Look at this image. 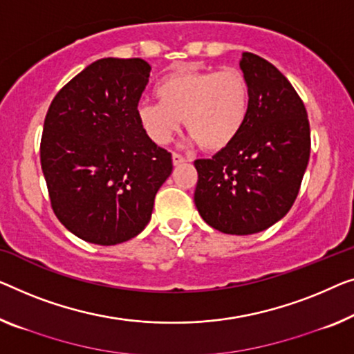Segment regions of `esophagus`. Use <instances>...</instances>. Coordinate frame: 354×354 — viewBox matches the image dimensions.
I'll list each match as a JSON object with an SVG mask.
<instances>
[{
  "mask_svg": "<svg viewBox=\"0 0 354 354\" xmlns=\"http://www.w3.org/2000/svg\"><path fill=\"white\" fill-rule=\"evenodd\" d=\"M171 159H173V163H175V165H179V163L186 162V157H183L181 154H178V152H173Z\"/></svg>",
  "mask_w": 354,
  "mask_h": 354,
  "instance_id": "1",
  "label": "esophagus"
}]
</instances>
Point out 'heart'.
<instances>
[{"instance_id":"1","label":"heart","mask_w":354,"mask_h":354,"mask_svg":"<svg viewBox=\"0 0 354 354\" xmlns=\"http://www.w3.org/2000/svg\"><path fill=\"white\" fill-rule=\"evenodd\" d=\"M159 103L141 102L136 118L156 145H167L184 120L187 133L205 151L227 147L246 122L251 103L248 77L236 68H183L156 86Z\"/></svg>"}]
</instances>
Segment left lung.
<instances>
[{
  "label": "left lung",
  "mask_w": 354,
  "mask_h": 354,
  "mask_svg": "<svg viewBox=\"0 0 354 354\" xmlns=\"http://www.w3.org/2000/svg\"><path fill=\"white\" fill-rule=\"evenodd\" d=\"M251 103L240 135L211 159L194 162V200L211 227L251 235L291 209L310 159V124L302 98L270 62L243 52Z\"/></svg>",
  "instance_id": "left-lung-1"
}]
</instances>
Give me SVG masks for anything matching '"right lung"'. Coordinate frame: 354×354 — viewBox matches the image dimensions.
<instances>
[{"label": "right lung", "mask_w": 354, "mask_h": 354, "mask_svg": "<svg viewBox=\"0 0 354 354\" xmlns=\"http://www.w3.org/2000/svg\"><path fill=\"white\" fill-rule=\"evenodd\" d=\"M149 73L143 59L97 60L47 109L39 152L50 207L88 243L111 246L138 235L173 170L170 152L136 118Z\"/></svg>", "instance_id": "add662e5"}]
</instances>
